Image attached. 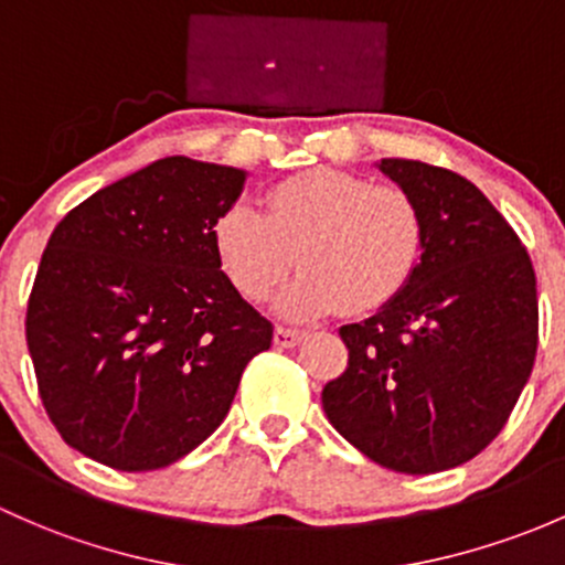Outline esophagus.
Returning <instances> with one entry per match:
<instances>
[{"mask_svg":"<svg viewBox=\"0 0 565 565\" xmlns=\"http://www.w3.org/2000/svg\"><path fill=\"white\" fill-rule=\"evenodd\" d=\"M302 335H306V332H302V330L276 328V332H273V343H276L278 349H292V347H298V343L302 341Z\"/></svg>","mask_w":565,"mask_h":565,"instance_id":"1","label":"esophagus"}]
</instances>
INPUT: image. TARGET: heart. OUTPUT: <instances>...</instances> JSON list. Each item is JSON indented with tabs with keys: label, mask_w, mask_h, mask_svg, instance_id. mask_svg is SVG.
Here are the masks:
<instances>
[{
	"label": "heart",
	"mask_w": 565,
	"mask_h": 565,
	"mask_svg": "<svg viewBox=\"0 0 565 565\" xmlns=\"http://www.w3.org/2000/svg\"><path fill=\"white\" fill-rule=\"evenodd\" d=\"M423 235V213L403 189L332 168L276 183L265 213L224 207L211 233L218 267L246 300L267 298L298 252L300 276L273 300L287 319L324 317L341 302L349 311L384 306L412 278Z\"/></svg>",
	"instance_id": "obj_1"
}]
</instances>
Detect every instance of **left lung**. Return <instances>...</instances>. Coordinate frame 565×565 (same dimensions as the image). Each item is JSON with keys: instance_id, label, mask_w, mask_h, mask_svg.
Listing matches in <instances>:
<instances>
[{"instance_id": "left-lung-1", "label": "left lung", "mask_w": 565, "mask_h": 565, "mask_svg": "<svg viewBox=\"0 0 565 565\" xmlns=\"http://www.w3.org/2000/svg\"><path fill=\"white\" fill-rule=\"evenodd\" d=\"M376 168L423 213V254L395 298L338 330L349 365L322 406L362 455L423 477L468 462L507 425L536 360V276L471 181L414 159Z\"/></svg>"}]
</instances>
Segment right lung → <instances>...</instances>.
Wrapping results in <instances>:
<instances>
[{
  "label": "right lung",
  "instance_id": "add662e5",
  "mask_svg": "<svg viewBox=\"0 0 565 565\" xmlns=\"http://www.w3.org/2000/svg\"><path fill=\"white\" fill-rule=\"evenodd\" d=\"M248 173L164 157L53 230L26 311L43 406L64 441L116 471H157L227 417L273 324L230 284L213 222Z\"/></svg>",
  "mask_w": 565,
  "mask_h": 565
}]
</instances>
